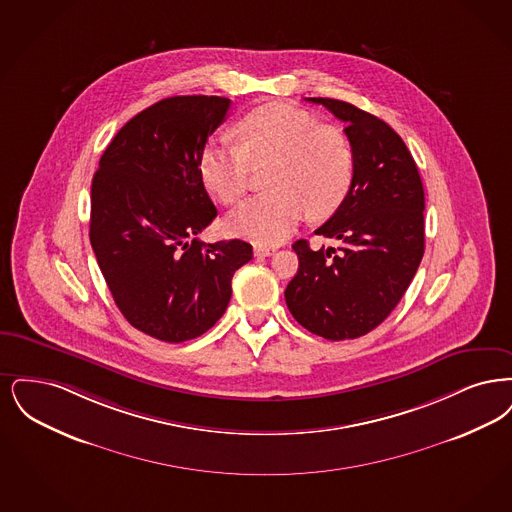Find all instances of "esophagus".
Masks as SVG:
<instances>
[{
	"label": "esophagus",
	"instance_id": "obj_1",
	"mask_svg": "<svg viewBox=\"0 0 512 512\" xmlns=\"http://www.w3.org/2000/svg\"><path fill=\"white\" fill-rule=\"evenodd\" d=\"M275 252V248H269V246H254V256L256 258H266L271 256Z\"/></svg>",
	"mask_w": 512,
	"mask_h": 512
}]
</instances>
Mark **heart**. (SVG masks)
Returning a JSON list of instances; mask_svg holds the SVG:
<instances>
[{
	"instance_id": "b5f03b06",
	"label": "heart",
	"mask_w": 512,
	"mask_h": 512,
	"mask_svg": "<svg viewBox=\"0 0 512 512\" xmlns=\"http://www.w3.org/2000/svg\"><path fill=\"white\" fill-rule=\"evenodd\" d=\"M239 147L208 145L199 158L204 187L225 206L245 199L252 170H264L267 193L248 200L227 229L256 245L285 241L304 214L327 218L344 202L354 179L346 135L319 126L310 112L273 103L248 112L237 124Z\"/></svg>"
}]
</instances>
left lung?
<instances>
[{
    "instance_id": "obj_1",
    "label": "left lung",
    "mask_w": 512,
    "mask_h": 512,
    "mask_svg": "<svg viewBox=\"0 0 512 512\" xmlns=\"http://www.w3.org/2000/svg\"><path fill=\"white\" fill-rule=\"evenodd\" d=\"M346 122L354 179L344 202L315 235L336 246L292 248L300 266L287 285L292 317L327 340L371 333L417 273L424 254V189L403 139L384 120L350 103L308 97Z\"/></svg>"
}]
</instances>
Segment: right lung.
<instances>
[{"mask_svg": "<svg viewBox=\"0 0 512 512\" xmlns=\"http://www.w3.org/2000/svg\"><path fill=\"white\" fill-rule=\"evenodd\" d=\"M231 101L162 99L114 135L91 183L89 241L118 310L141 333L185 342L206 333L231 298L252 246L197 239L216 218L200 153Z\"/></svg>", "mask_w": 512, "mask_h": 512, "instance_id": "1", "label": "right lung"}]
</instances>
